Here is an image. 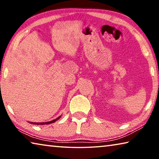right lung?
Returning a JSON list of instances; mask_svg holds the SVG:
<instances>
[{
    "mask_svg": "<svg viewBox=\"0 0 159 159\" xmlns=\"http://www.w3.org/2000/svg\"><path fill=\"white\" fill-rule=\"evenodd\" d=\"M60 117H61V116H59V117H57V118H55V119H54V120H51V121H48V122H45V123H33V122H29V123H32V124H36V125H45V124H46V125H48V124H50V123H55L56 120H57L58 119H60Z\"/></svg>",
    "mask_w": 159,
    "mask_h": 159,
    "instance_id": "add662e5",
    "label": "right lung"
}]
</instances>
